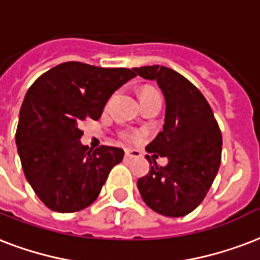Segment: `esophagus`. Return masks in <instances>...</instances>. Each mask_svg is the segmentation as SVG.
Masks as SVG:
<instances>
[{"mask_svg":"<svg viewBox=\"0 0 260 260\" xmlns=\"http://www.w3.org/2000/svg\"><path fill=\"white\" fill-rule=\"evenodd\" d=\"M139 156H140V152L138 150H131V148H126L125 150L126 159H134V158H139Z\"/></svg>","mask_w":260,"mask_h":260,"instance_id":"34e87169","label":"esophagus"}]
</instances>
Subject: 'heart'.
<instances>
[{"mask_svg":"<svg viewBox=\"0 0 260 260\" xmlns=\"http://www.w3.org/2000/svg\"><path fill=\"white\" fill-rule=\"evenodd\" d=\"M147 91H148V90H147ZM144 92H146V91H144ZM126 138L131 139V140H138V139L140 138V135H139V134H131V135H128Z\"/></svg>","mask_w":260,"mask_h":260,"instance_id":"1","label":"heart"}]
</instances>
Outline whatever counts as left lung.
<instances>
[{
  "instance_id": "obj_1",
  "label": "left lung",
  "mask_w": 260,
  "mask_h": 260,
  "mask_svg": "<svg viewBox=\"0 0 260 260\" xmlns=\"http://www.w3.org/2000/svg\"><path fill=\"white\" fill-rule=\"evenodd\" d=\"M143 79L155 80L165 98V124L147 146L152 164L138 189L144 203L166 217H184L201 205L221 165L222 136L213 110L188 79L166 67L135 68ZM166 156L159 167L156 154Z\"/></svg>"
}]
</instances>
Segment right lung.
<instances>
[{
  "mask_svg": "<svg viewBox=\"0 0 260 260\" xmlns=\"http://www.w3.org/2000/svg\"><path fill=\"white\" fill-rule=\"evenodd\" d=\"M135 68H98L69 61L38 77L19 114L16 146L25 178L53 211L75 213L98 198L121 148L90 150L80 142L84 120H99L105 105Z\"/></svg>",
  "mask_w": 260,
  "mask_h": 260,
  "instance_id": "add662e5",
  "label": "right lung"
}]
</instances>
